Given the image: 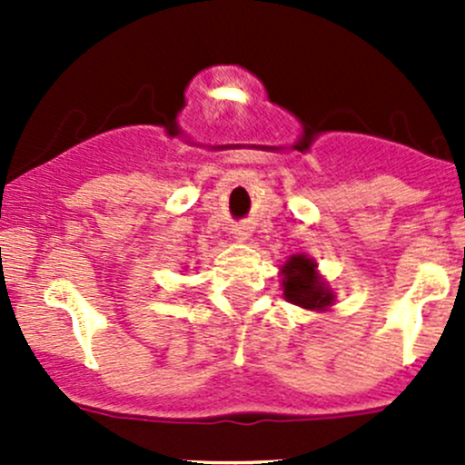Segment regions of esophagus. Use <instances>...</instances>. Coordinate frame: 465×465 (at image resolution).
Returning a JSON list of instances; mask_svg holds the SVG:
<instances>
[{
  "instance_id": "obj_1",
  "label": "esophagus",
  "mask_w": 465,
  "mask_h": 465,
  "mask_svg": "<svg viewBox=\"0 0 465 465\" xmlns=\"http://www.w3.org/2000/svg\"><path fill=\"white\" fill-rule=\"evenodd\" d=\"M233 233H236L238 241H247V238L252 236V229L247 227V224H238V227L233 229Z\"/></svg>"
}]
</instances>
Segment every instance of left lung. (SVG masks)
I'll return each mask as SVG.
<instances>
[{
  "label": "left lung",
  "mask_w": 465,
  "mask_h": 465,
  "mask_svg": "<svg viewBox=\"0 0 465 465\" xmlns=\"http://www.w3.org/2000/svg\"><path fill=\"white\" fill-rule=\"evenodd\" d=\"M283 274V297L294 306L308 311H326L332 306L335 294L317 272V262L303 254H294L281 267Z\"/></svg>",
  "instance_id": "8db88e82"
}]
</instances>
